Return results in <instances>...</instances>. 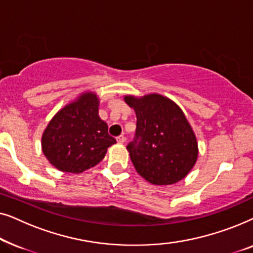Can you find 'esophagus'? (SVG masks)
Segmentation results:
<instances>
[{
	"mask_svg": "<svg viewBox=\"0 0 253 253\" xmlns=\"http://www.w3.org/2000/svg\"><path fill=\"white\" fill-rule=\"evenodd\" d=\"M116 140H117V143H119V144H123L124 141H126V137H124L123 134H121V136L116 138Z\"/></svg>",
	"mask_w": 253,
	"mask_h": 253,
	"instance_id": "1",
	"label": "esophagus"
}]
</instances>
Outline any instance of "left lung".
Wrapping results in <instances>:
<instances>
[{
    "label": "left lung",
    "mask_w": 253,
    "mask_h": 253,
    "mask_svg": "<svg viewBox=\"0 0 253 253\" xmlns=\"http://www.w3.org/2000/svg\"><path fill=\"white\" fill-rule=\"evenodd\" d=\"M124 100L137 115L133 140L126 148L138 174L157 185L184 178L196 164L198 145L179 107L159 94Z\"/></svg>",
    "instance_id": "obj_1"
}]
</instances>
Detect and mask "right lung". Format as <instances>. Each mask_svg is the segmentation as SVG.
<instances>
[{
	"mask_svg": "<svg viewBox=\"0 0 253 253\" xmlns=\"http://www.w3.org/2000/svg\"><path fill=\"white\" fill-rule=\"evenodd\" d=\"M98 98L85 93L53 117L42 134V152L61 171L79 174L105 158L116 143L98 115Z\"/></svg>",
	"mask_w": 253,
	"mask_h": 253,
	"instance_id": "obj_1",
	"label": "right lung"
}]
</instances>
